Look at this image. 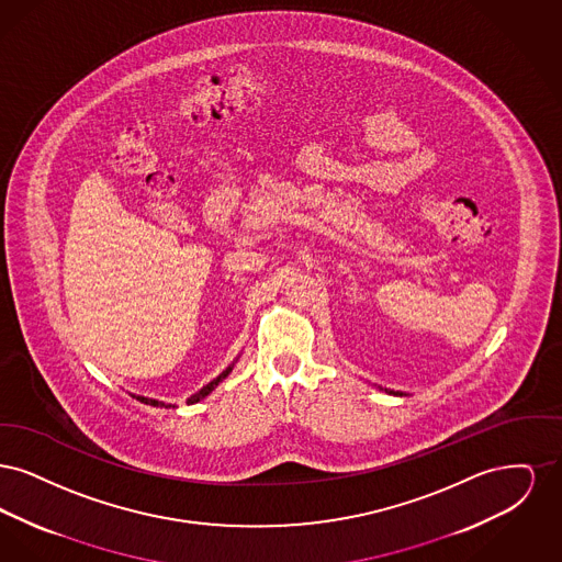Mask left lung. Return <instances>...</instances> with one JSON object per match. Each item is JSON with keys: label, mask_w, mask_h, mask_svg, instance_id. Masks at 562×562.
Returning <instances> with one entry per match:
<instances>
[{"label": "left lung", "mask_w": 562, "mask_h": 562, "mask_svg": "<svg viewBox=\"0 0 562 562\" xmlns=\"http://www.w3.org/2000/svg\"><path fill=\"white\" fill-rule=\"evenodd\" d=\"M379 390H383V387H379ZM383 392H385V394H392V396H406L404 392H394V390H387V387H385Z\"/></svg>", "instance_id": "left-lung-1"}]
</instances>
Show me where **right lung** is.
I'll return each mask as SVG.
<instances>
[{"label":"right lung","mask_w":562,"mask_h":562,"mask_svg":"<svg viewBox=\"0 0 562 562\" xmlns=\"http://www.w3.org/2000/svg\"><path fill=\"white\" fill-rule=\"evenodd\" d=\"M236 362H238V358H236V360H234V362H232V364H229V367H227V369H225L223 373L218 374L216 379H213L211 383H206V385H204V387H202L200 392H195L193 396H189L188 404H195V402L204 401V398H206V396H209V394L213 392L214 387H216V385H218V383H221V381H223V379H225L227 374L234 371V364H236ZM131 396H133V398H136V401L138 402H143V404H151V406H166V408H168V406H172V408H175V404H166V402L156 401V398H147V396H136V394H131Z\"/></svg>","instance_id":"right-lung-1"}]
</instances>
